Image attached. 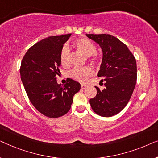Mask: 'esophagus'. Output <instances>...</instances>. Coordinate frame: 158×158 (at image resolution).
Masks as SVG:
<instances>
[{"instance_id": "obj_1", "label": "esophagus", "mask_w": 158, "mask_h": 158, "mask_svg": "<svg viewBox=\"0 0 158 158\" xmlns=\"http://www.w3.org/2000/svg\"><path fill=\"white\" fill-rule=\"evenodd\" d=\"M86 88V85H85V84H81V89H85Z\"/></svg>"}]
</instances>
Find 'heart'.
Here are the masks:
<instances>
[{
    "mask_svg": "<svg viewBox=\"0 0 158 158\" xmlns=\"http://www.w3.org/2000/svg\"><path fill=\"white\" fill-rule=\"evenodd\" d=\"M74 46L86 57H92V61H97L99 59L98 55L96 53V44L89 39H78L74 42ZM60 60L62 66L67 67L70 64V49L66 45L62 47L60 52ZM94 70L90 67L87 66L82 68L73 69L70 71V76L75 81L85 83L90 77L94 75Z\"/></svg>",
    "mask_w": 158,
    "mask_h": 158,
    "instance_id": "obj_1",
    "label": "heart"
}]
</instances>
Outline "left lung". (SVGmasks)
Segmentation results:
<instances>
[{
    "mask_svg": "<svg viewBox=\"0 0 158 158\" xmlns=\"http://www.w3.org/2000/svg\"><path fill=\"white\" fill-rule=\"evenodd\" d=\"M99 44L103 57L98 77H103L104 88L98 87L96 96L90 99L95 113L110 117L119 113L128 103L137 82V63L126 44L110 34H86Z\"/></svg>",
    "mask_w": 158,
    "mask_h": 158,
    "instance_id": "8db88e82",
    "label": "left lung"
}]
</instances>
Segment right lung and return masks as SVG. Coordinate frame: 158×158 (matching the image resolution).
<instances>
[{
	"instance_id": "obj_1",
	"label": "right lung",
	"mask_w": 158,
	"mask_h": 158,
	"mask_svg": "<svg viewBox=\"0 0 158 158\" xmlns=\"http://www.w3.org/2000/svg\"><path fill=\"white\" fill-rule=\"evenodd\" d=\"M71 34L49 36L36 43L23 56L20 68L21 81L32 105L43 115L57 118L70 109L81 84L70 78L58 84L60 55Z\"/></svg>"
}]
</instances>
